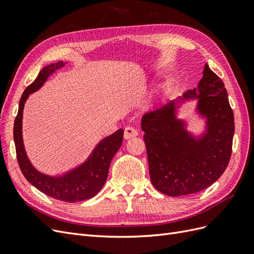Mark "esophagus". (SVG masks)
Returning a JSON list of instances; mask_svg holds the SVG:
<instances>
[{"label": "esophagus", "instance_id": "obj_1", "mask_svg": "<svg viewBox=\"0 0 254 254\" xmlns=\"http://www.w3.org/2000/svg\"><path fill=\"white\" fill-rule=\"evenodd\" d=\"M137 135H138V131H137V129H135L134 127H127L125 128V138L126 139L136 137V136H137Z\"/></svg>", "mask_w": 254, "mask_h": 254}]
</instances>
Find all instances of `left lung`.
Instances as JSON below:
<instances>
[{"mask_svg":"<svg viewBox=\"0 0 254 254\" xmlns=\"http://www.w3.org/2000/svg\"><path fill=\"white\" fill-rule=\"evenodd\" d=\"M197 100L192 115L203 121L195 132L190 117L180 119L183 103ZM141 129L151 184L168 196L206 189L221 177L232 154L234 114L223 81L205 65L197 87L145 113Z\"/></svg>","mask_w":254,"mask_h":254,"instance_id":"1","label":"left lung"}]
</instances>
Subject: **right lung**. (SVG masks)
<instances>
[{
    "instance_id": "add662e5",
    "label": "right lung",
    "mask_w": 254,
    "mask_h": 254,
    "mask_svg": "<svg viewBox=\"0 0 254 254\" xmlns=\"http://www.w3.org/2000/svg\"><path fill=\"white\" fill-rule=\"evenodd\" d=\"M66 62L59 61L45 66L36 79L24 90L19 102V109L14 123V140L19 167L29 183L44 194L67 203L86 200L101 191L106 183L109 165L119 150L123 139V128L104 137L97 142L86 161L81 164L58 175H48L35 168L24 148L22 136V118L24 104L30 94L40 90L49 77L61 69Z\"/></svg>"
}]
</instances>
